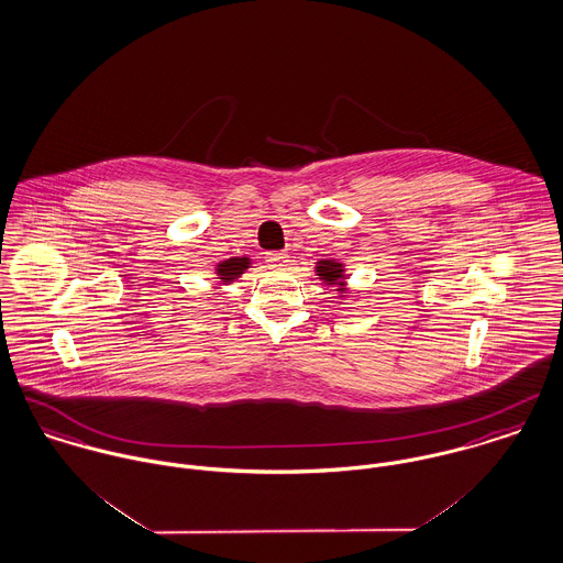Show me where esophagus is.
<instances>
[{"instance_id": "esophagus-1", "label": "esophagus", "mask_w": 563, "mask_h": 563, "mask_svg": "<svg viewBox=\"0 0 563 563\" xmlns=\"http://www.w3.org/2000/svg\"><path fill=\"white\" fill-rule=\"evenodd\" d=\"M288 254L286 252H271V254H266V262L273 266V268H286L288 266Z\"/></svg>"}]
</instances>
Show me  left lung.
I'll use <instances>...</instances> for the list:
<instances>
[{
	"instance_id": "1",
	"label": "left lung",
	"mask_w": 563,
	"mask_h": 563,
	"mask_svg": "<svg viewBox=\"0 0 563 563\" xmlns=\"http://www.w3.org/2000/svg\"><path fill=\"white\" fill-rule=\"evenodd\" d=\"M316 275L329 286H338L340 292H344L346 286V275H344V264L335 260H320L316 262Z\"/></svg>"
}]
</instances>
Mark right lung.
I'll use <instances>...</instances> for the list:
<instances>
[{
  "mask_svg": "<svg viewBox=\"0 0 563 563\" xmlns=\"http://www.w3.org/2000/svg\"><path fill=\"white\" fill-rule=\"evenodd\" d=\"M250 264H252L250 257H228L217 264V268H214L217 279L221 284H232L236 277H241L250 268Z\"/></svg>",
  "mask_w": 563,
  "mask_h": 563,
  "instance_id": "obj_1",
  "label": "right lung"
}]
</instances>
